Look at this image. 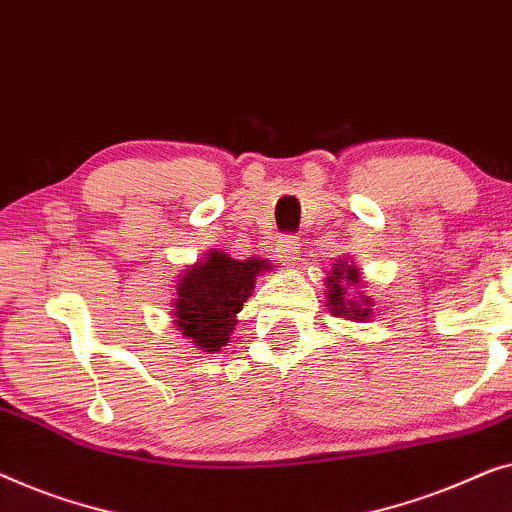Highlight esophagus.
<instances>
[{"label":"esophagus","instance_id":"esophagus-1","mask_svg":"<svg viewBox=\"0 0 512 512\" xmlns=\"http://www.w3.org/2000/svg\"><path fill=\"white\" fill-rule=\"evenodd\" d=\"M276 257H278V262L285 264V266L297 264L299 241L294 239V236H283V239L276 243Z\"/></svg>","mask_w":512,"mask_h":512}]
</instances>
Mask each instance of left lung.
<instances>
[{
  "instance_id": "8db88e82",
  "label": "left lung",
  "mask_w": 512,
  "mask_h": 512,
  "mask_svg": "<svg viewBox=\"0 0 512 512\" xmlns=\"http://www.w3.org/2000/svg\"><path fill=\"white\" fill-rule=\"evenodd\" d=\"M327 283V306L336 318H348L362 322L371 315V299L362 297V292H357L359 269L355 264H348V259H338L334 269L329 271Z\"/></svg>"
}]
</instances>
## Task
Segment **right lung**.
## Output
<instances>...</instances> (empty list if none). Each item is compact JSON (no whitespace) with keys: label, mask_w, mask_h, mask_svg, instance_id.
Segmentation results:
<instances>
[{"label":"right lung","mask_w":512,"mask_h":512,"mask_svg":"<svg viewBox=\"0 0 512 512\" xmlns=\"http://www.w3.org/2000/svg\"><path fill=\"white\" fill-rule=\"evenodd\" d=\"M269 266L259 257L239 262L218 250L206 253L176 285L174 325L199 350L220 352L239 322L236 313L255 290L257 276Z\"/></svg>","instance_id":"add662e5"}]
</instances>
